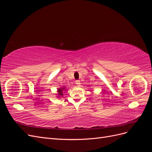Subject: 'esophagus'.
Returning a JSON list of instances; mask_svg holds the SVG:
<instances>
[{"mask_svg": "<svg viewBox=\"0 0 152 152\" xmlns=\"http://www.w3.org/2000/svg\"><path fill=\"white\" fill-rule=\"evenodd\" d=\"M75 84H76L77 86H80V80H76V81H75Z\"/></svg>", "mask_w": 152, "mask_h": 152, "instance_id": "34e87169", "label": "esophagus"}]
</instances>
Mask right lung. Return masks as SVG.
<instances>
[{
  "instance_id": "right-lung-1",
  "label": "right lung",
  "mask_w": 152,
  "mask_h": 152,
  "mask_svg": "<svg viewBox=\"0 0 152 152\" xmlns=\"http://www.w3.org/2000/svg\"><path fill=\"white\" fill-rule=\"evenodd\" d=\"M66 87H60V88H58V94H57V98H61V97H63V91L65 89Z\"/></svg>"
}]
</instances>
